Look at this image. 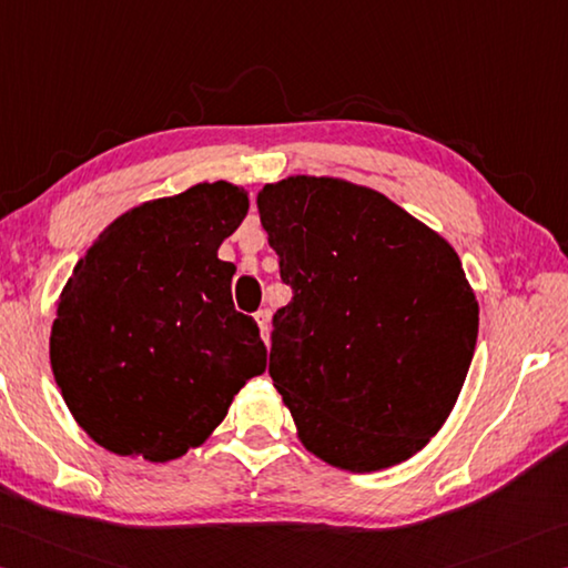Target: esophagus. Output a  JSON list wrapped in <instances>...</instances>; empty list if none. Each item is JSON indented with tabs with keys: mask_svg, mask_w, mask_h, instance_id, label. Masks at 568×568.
<instances>
[{
	"mask_svg": "<svg viewBox=\"0 0 568 568\" xmlns=\"http://www.w3.org/2000/svg\"><path fill=\"white\" fill-rule=\"evenodd\" d=\"M254 320H256V324H258V329H262L264 344H268V332H272V326H268V312H266V310H258V312L254 314Z\"/></svg>",
	"mask_w": 568,
	"mask_h": 568,
	"instance_id": "esophagus-1",
	"label": "esophagus"
}]
</instances>
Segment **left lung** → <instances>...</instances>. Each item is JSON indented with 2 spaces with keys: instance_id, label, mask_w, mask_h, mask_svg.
I'll list each match as a JSON object with an SVG mask.
<instances>
[{
  "instance_id": "8db88e82",
  "label": "left lung",
  "mask_w": 568,
  "mask_h": 568,
  "mask_svg": "<svg viewBox=\"0 0 568 568\" xmlns=\"http://www.w3.org/2000/svg\"><path fill=\"white\" fill-rule=\"evenodd\" d=\"M258 216L292 302L272 320L268 376L302 444L379 471L424 449L469 372L479 304L449 242L374 189L290 176Z\"/></svg>"
}]
</instances>
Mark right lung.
<instances>
[{"label":"right lung","mask_w":568,"mask_h":568,"mask_svg":"<svg viewBox=\"0 0 568 568\" xmlns=\"http://www.w3.org/2000/svg\"><path fill=\"white\" fill-rule=\"evenodd\" d=\"M248 212L229 182L134 206L87 248L57 304L49 359L69 412L119 456L169 462L222 424L266 369L219 244Z\"/></svg>","instance_id":"right-lung-1"}]
</instances>
